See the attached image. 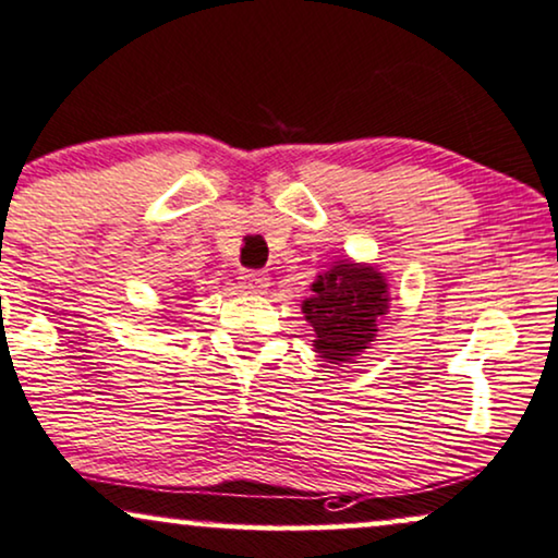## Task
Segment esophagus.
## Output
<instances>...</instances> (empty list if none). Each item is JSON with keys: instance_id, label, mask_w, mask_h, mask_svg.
Masks as SVG:
<instances>
[{"instance_id": "1", "label": "esophagus", "mask_w": 558, "mask_h": 558, "mask_svg": "<svg viewBox=\"0 0 558 558\" xmlns=\"http://www.w3.org/2000/svg\"><path fill=\"white\" fill-rule=\"evenodd\" d=\"M267 286H270V278H267L265 272H244L240 278V288L244 293H252V295H259L267 291Z\"/></svg>"}]
</instances>
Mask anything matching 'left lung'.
Segmentation results:
<instances>
[{
	"label": "left lung",
	"instance_id": "1",
	"mask_svg": "<svg viewBox=\"0 0 558 558\" xmlns=\"http://www.w3.org/2000/svg\"><path fill=\"white\" fill-rule=\"evenodd\" d=\"M388 308L390 286L385 272L352 257L337 259L329 270L318 272L311 295L301 303L303 316L314 326V352L339 367L373 347Z\"/></svg>",
	"mask_w": 558,
	"mask_h": 558
}]
</instances>
